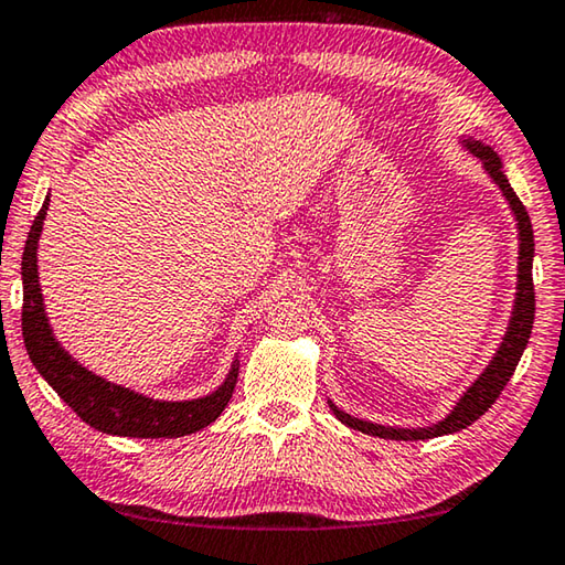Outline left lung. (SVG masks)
Masks as SVG:
<instances>
[{"instance_id": "left-lung-1", "label": "left lung", "mask_w": 565, "mask_h": 565, "mask_svg": "<svg viewBox=\"0 0 565 565\" xmlns=\"http://www.w3.org/2000/svg\"><path fill=\"white\" fill-rule=\"evenodd\" d=\"M460 142L465 150H470L472 156L480 158V163L486 168V173L492 178V183H495L500 188V193L505 195L510 213L515 216V226H518V284H515L513 311H510V321L503 334V342H500L495 354H492V360L486 364V370L478 374V380L462 392V397L458 402H455V407L447 412L440 423H433L427 427H395V425L370 423V419L347 415L344 409H339L334 402L327 399L339 423L356 429V433L384 437V440H405V443L433 440V437H440V435L460 433V429H465L486 415L492 402L500 397V392H503L510 377H513L518 362H521V356L527 347V339H531L533 317H535V291H533L535 244H533L531 218H527V211L521 203V199H518L513 188H510L508 178L503 173V163H500L495 150L470 136H462Z\"/></svg>"}]
</instances>
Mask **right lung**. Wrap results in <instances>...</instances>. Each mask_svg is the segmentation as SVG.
<instances>
[{"mask_svg": "<svg viewBox=\"0 0 565 565\" xmlns=\"http://www.w3.org/2000/svg\"><path fill=\"white\" fill-rule=\"evenodd\" d=\"M50 209V195L34 218L30 236H26L22 254V337L26 354L38 372L57 392L62 402L75 409V415L89 427L100 429L105 435L118 437H183L209 427L213 419L226 409L234 395L238 380V356L231 364L216 390L211 395L195 399H153L140 392L122 387V384L107 382L100 374L89 372L73 354L62 347L52 334L47 311L40 289L38 274V246L44 226V216Z\"/></svg>", "mask_w": 565, "mask_h": 565, "instance_id": "1", "label": "right lung"}]
</instances>
